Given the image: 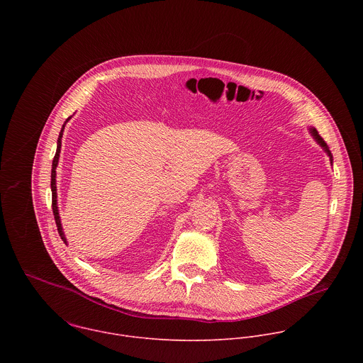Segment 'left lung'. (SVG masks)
I'll return each instance as SVG.
<instances>
[{
    "mask_svg": "<svg viewBox=\"0 0 363 363\" xmlns=\"http://www.w3.org/2000/svg\"><path fill=\"white\" fill-rule=\"evenodd\" d=\"M311 134H313V137L315 138V141H317V143H318V144H320V145H321V147L325 150V152L328 154V156H330V160H331V163H333V155H331V151L328 150V147H327V144L324 143V140L320 137V134H318V133H317L314 128H311Z\"/></svg>",
    "mask_w": 363,
    "mask_h": 363,
    "instance_id": "obj_1",
    "label": "left lung"
}]
</instances>
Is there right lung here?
<instances>
[{
    "label": "right lung",
    "mask_w": 363,
    "mask_h": 363,
    "mask_svg": "<svg viewBox=\"0 0 363 363\" xmlns=\"http://www.w3.org/2000/svg\"><path fill=\"white\" fill-rule=\"evenodd\" d=\"M71 117H68L67 120H65V123L69 120ZM65 123H64V125H62V128H61V131H60V135H58V140H57V151H55V155H54V159H52V215H54V220H55V225H57V230H58V233H60V236H61V239L64 240V243H67L65 240V236H64V233H62V228H61V222H60V215H58V207H57V187H55V167H57V164H58V157H60V151H61V138H62V131H64V127H65Z\"/></svg>",
    "instance_id": "1"
}]
</instances>
